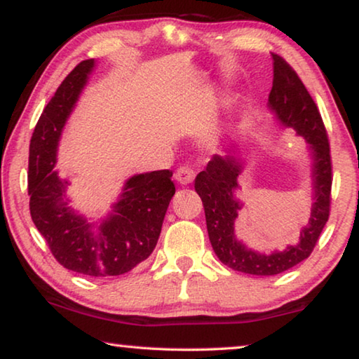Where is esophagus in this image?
Segmentation results:
<instances>
[{
    "mask_svg": "<svg viewBox=\"0 0 359 359\" xmlns=\"http://www.w3.org/2000/svg\"><path fill=\"white\" fill-rule=\"evenodd\" d=\"M175 180L179 182V184H182V185H188V184H191V182L194 180V171L191 168H188V166H182V168H179L177 171H175Z\"/></svg>",
    "mask_w": 359,
    "mask_h": 359,
    "instance_id": "1",
    "label": "esophagus"
}]
</instances>
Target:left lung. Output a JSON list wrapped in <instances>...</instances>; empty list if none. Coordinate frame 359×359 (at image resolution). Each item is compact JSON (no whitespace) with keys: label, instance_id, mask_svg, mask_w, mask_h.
Segmentation results:
<instances>
[{"label":"left lung","instance_id":"left-lung-1","mask_svg":"<svg viewBox=\"0 0 359 359\" xmlns=\"http://www.w3.org/2000/svg\"><path fill=\"white\" fill-rule=\"evenodd\" d=\"M274 82L267 106L276 121L293 130L311 145L312 161V209L306 226L301 228L299 242L283 250L258 252L236 236V220L244 204L239 201L238 177L245 161L236 156L238 144L224 147V155H214L204 171L196 175L194 190L201 196L212 248L223 264L252 276H276L309 258L330 217L331 203V155L327 135L318 107L304 87L294 69L282 57L272 55Z\"/></svg>","mask_w":359,"mask_h":359}]
</instances>
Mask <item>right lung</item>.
Wrapping results in <instances>:
<instances>
[{"mask_svg": "<svg viewBox=\"0 0 359 359\" xmlns=\"http://www.w3.org/2000/svg\"><path fill=\"white\" fill-rule=\"evenodd\" d=\"M95 66L93 58L79 63L41 114L29 142L28 194L33 223L58 263L88 277H111L131 271L154 252L175 187L169 169L133 175L98 223L71 208V182L58 175L57 151Z\"/></svg>", "mask_w": 359, "mask_h": 359, "instance_id": "1", "label": "right lung"}]
</instances>
